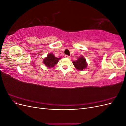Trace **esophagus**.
I'll use <instances>...</instances> for the list:
<instances>
[{"label": "esophagus", "mask_w": 126, "mask_h": 126, "mask_svg": "<svg viewBox=\"0 0 126 126\" xmlns=\"http://www.w3.org/2000/svg\"><path fill=\"white\" fill-rule=\"evenodd\" d=\"M64 57H65V58H70V57L69 56H68V55H64Z\"/></svg>", "instance_id": "1"}]
</instances>
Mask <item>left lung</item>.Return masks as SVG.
<instances>
[{"mask_svg":"<svg viewBox=\"0 0 126 126\" xmlns=\"http://www.w3.org/2000/svg\"><path fill=\"white\" fill-rule=\"evenodd\" d=\"M73 64L76 69L79 70H84L87 68L88 65L86 59L82 56L80 57L77 60L74 61Z\"/></svg>","mask_w":126,"mask_h":126,"instance_id":"8db88e82","label":"left lung"}]
</instances>
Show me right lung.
<instances>
[{
    "label": "right lung",
    "instance_id": "add662e5",
    "mask_svg": "<svg viewBox=\"0 0 126 126\" xmlns=\"http://www.w3.org/2000/svg\"><path fill=\"white\" fill-rule=\"evenodd\" d=\"M61 58H57L53 54H49L47 55V57H46L43 60V63L45 64L46 66L48 68H51L54 67L55 64H56L58 63L59 60H60Z\"/></svg>",
    "mask_w": 126,
    "mask_h": 126
}]
</instances>
